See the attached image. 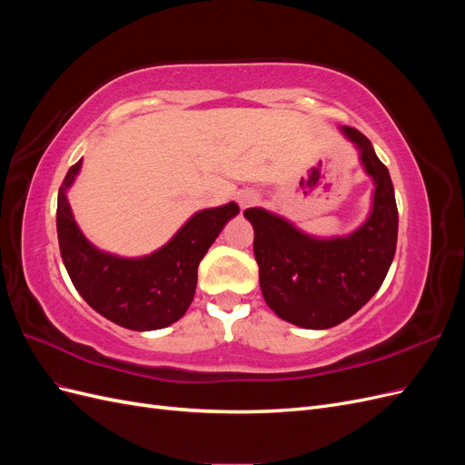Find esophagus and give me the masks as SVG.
I'll return each instance as SVG.
<instances>
[{"label": "esophagus", "instance_id": "obj_1", "mask_svg": "<svg viewBox=\"0 0 465 465\" xmlns=\"http://www.w3.org/2000/svg\"><path fill=\"white\" fill-rule=\"evenodd\" d=\"M236 202H238V205H241L242 209H246V207L254 205L258 202V193L254 190H242V192H238Z\"/></svg>", "mask_w": 465, "mask_h": 465}]
</instances>
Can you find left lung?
<instances>
[{
    "label": "left lung",
    "mask_w": 465,
    "mask_h": 465,
    "mask_svg": "<svg viewBox=\"0 0 465 465\" xmlns=\"http://www.w3.org/2000/svg\"><path fill=\"white\" fill-rule=\"evenodd\" d=\"M372 182L371 213L345 236L302 232L285 217L250 207L262 294L272 311L294 326L328 330L353 316L382 285L398 244V205L388 168L359 130L343 125Z\"/></svg>",
    "instance_id": "left-lung-1"
}]
</instances>
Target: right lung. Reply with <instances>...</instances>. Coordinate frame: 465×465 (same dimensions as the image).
I'll return each instance as SVG.
<instances>
[{"instance_id": "obj_1", "label": "right lung", "mask_w": 465, "mask_h": 465, "mask_svg": "<svg viewBox=\"0 0 465 465\" xmlns=\"http://www.w3.org/2000/svg\"><path fill=\"white\" fill-rule=\"evenodd\" d=\"M81 163L67 171L55 211L60 254L69 279L93 311L122 328L151 331L171 326L186 314L193 301L200 262L241 207L231 202L198 211L171 241L147 256L108 254L81 232L67 202V190L75 182Z\"/></svg>"}]
</instances>
